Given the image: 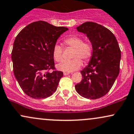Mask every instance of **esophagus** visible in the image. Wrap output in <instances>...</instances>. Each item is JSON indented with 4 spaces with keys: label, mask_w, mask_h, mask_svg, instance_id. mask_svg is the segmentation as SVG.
Returning <instances> with one entry per match:
<instances>
[{
    "label": "esophagus",
    "mask_w": 134,
    "mask_h": 134,
    "mask_svg": "<svg viewBox=\"0 0 134 134\" xmlns=\"http://www.w3.org/2000/svg\"><path fill=\"white\" fill-rule=\"evenodd\" d=\"M70 72H64V75H69V74H70Z\"/></svg>",
    "instance_id": "esophagus-1"
}]
</instances>
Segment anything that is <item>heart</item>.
I'll list each match as a JSON object with an SVG mask.
<instances>
[{
	"mask_svg": "<svg viewBox=\"0 0 134 134\" xmlns=\"http://www.w3.org/2000/svg\"><path fill=\"white\" fill-rule=\"evenodd\" d=\"M67 46L75 49L73 57H75L70 60H64L57 65L59 70L64 72H71L79 69L82 64L81 59L83 60H89L92 54V46L90 43L84 42L82 38L77 36L70 37L64 41ZM53 57L57 62H60L63 59V49L59 43L54 45L53 48Z\"/></svg>",
	"mask_w": 134,
	"mask_h": 134,
	"instance_id": "obj_1",
	"label": "heart"
}]
</instances>
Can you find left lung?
Instances as JSON below:
<instances>
[{
	"label": "left lung",
	"mask_w": 134,
	"mask_h": 134,
	"mask_svg": "<svg viewBox=\"0 0 134 134\" xmlns=\"http://www.w3.org/2000/svg\"><path fill=\"white\" fill-rule=\"evenodd\" d=\"M76 30L86 35L93 51L88 65L80 72L83 79L75 85V90L86 99H99L109 92L119 75V43L110 30L95 22H85Z\"/></svg>",
	"instance_id": "left-lung-1"
}]
</instances>
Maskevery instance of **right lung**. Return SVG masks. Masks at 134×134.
<instances>
[{
    "instance_id": "obj_1",
    "label": "right lung",
    "mask_w": 134,
    "mask_h": 134,
    "mask_svg": "<svg viewBox=\"0 0 134 134\" xmlns=\"http://www.w3.org/2000/svg\"><path fill=\"white\" fill-rule=\"evenodd\" d=\"M69 29L55 27L45 21L29 24L16 37L12 51L14 74L25 94L36 99H46L57 90L61 71L54 69L53 48Z\"/></svg>"
}]
</instances>
